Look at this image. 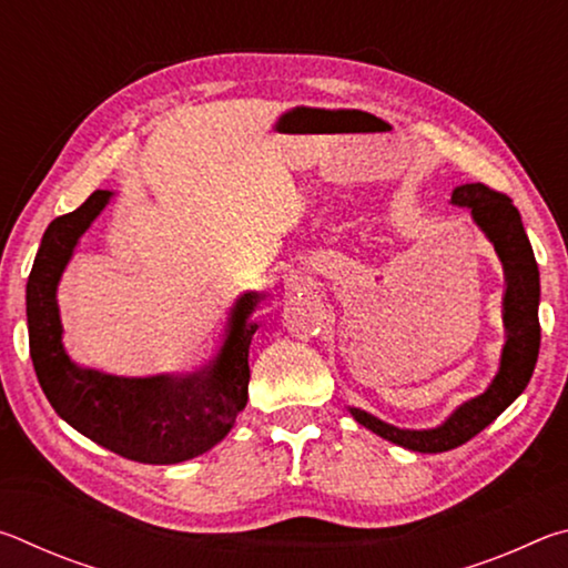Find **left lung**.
Instances as JSON below:
<instances>
[{"label":"left lung","instance_id":"left-lung-1","mask_svg":"<svg viewBox=\"0 0 568 568\" xmlns=\"http://www.w3.org/2000/svg\"><path fill=\"white\" fill-rule=\"evenodd\" d=\"M456 205L470 207L476 225L491 240L506 271L504 295V323L506 345L501 355V371L491 386L474 400L460 406L444 426L430 430H406L390 423H383L371 413L351 408L353 418L373 434L393 440L403 448L420 450V454H444V450L464 446L466 440L480 434L488 423L496 420L511 403L521 396L526 383L531 381L534 365L541 343V325H538V267L531 243L521 225V215L514 207L511 197L504 195L484 182H468L454 190Z\"/></svg>","mask_w":568,"mask_h":568}]
</instances>
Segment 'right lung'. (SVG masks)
I'll return each mask as SVG.
<instances>
[{"instance_id": "obj_1", "label": "right lung", "mask_w": 568, "mask_h": 568, "mask_svg": "<svg viewBox=\"0 0 568 568\" xmlns=\"http://www.w3.org/2000/svg\"><path fill=\"white\" fill-rule=\"evenodd\" d=\"M112 192L94 190L72 213L44 230L27 281V325L37 381L82 436L140 464H180L227 436L247 403V348L257 331L250 323L261 295L245 293L230 315L227 341L213 368L192 376L120 378L74 365L62 348L54 291L77 240L108 205Z\"/></svg>"}]
</instances>
